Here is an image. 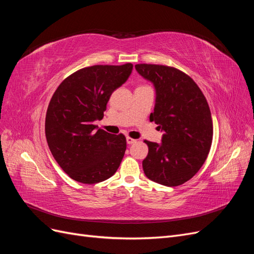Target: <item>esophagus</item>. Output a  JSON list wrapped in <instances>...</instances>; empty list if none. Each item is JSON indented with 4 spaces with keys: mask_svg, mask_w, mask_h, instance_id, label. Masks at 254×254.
Instances as JSON below:
<instances>
[{
    "mask_svg": "<svg viewBox=\"0 0 254 254\" xmlns=\"http://www.w3.org/2000/svg\"><path fill=\"white\" fill-rule=\"evenodd\" d=\"M126 141H127V144H133V143L136 142V140L132 139V137H130V136L126 137Z\"/></svg>",
    "mask_w": 254,
    "mask_h": 254,
    "instance_id": "esophagus-1",
    "label": "esophagus"
}]
</instances>
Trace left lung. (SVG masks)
Returning a JSON list of instances; mask_svg holds the SVG:
<instances>
[{"label":"left lung","mask_w":254,"mask_h":254,"mask_svg":"<svg viewBox=\"0 0 254 254\" xmlns=\"http://www.w3.org/2000/svg\"><path fill=\"white\" fill-rule=\"evenodd\" d=\"M136 71L156 88L150 122L164 130L162 143L145 140L148 155L143 170L148 179L178 187L200 170L209 155L213 122L209 104L188 74L162 64H135Z\"/></svg>","instance_id":"8db88e82"}]
</instances>
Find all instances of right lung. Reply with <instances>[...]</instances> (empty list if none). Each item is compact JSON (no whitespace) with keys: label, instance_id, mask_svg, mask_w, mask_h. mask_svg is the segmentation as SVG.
Instances as JSON below:
<instances>
[{"label":"right lung","instance_id":"obj_1","mask_svg":"<svg viewBox=\"0 0 254 254\" xmlns=\"http://www.w3.org/2000/svg\"><path fill=\"white\" fill-rule=\"evenodd\" d=\"M131 64H96L74 72L53 94L45 136L59 166L75 181L94 184L115 174L126 150V137L97 129L112 92L124 83Z\"/></svg>","mask_w":254,"mask_h":254}]
</instances>
